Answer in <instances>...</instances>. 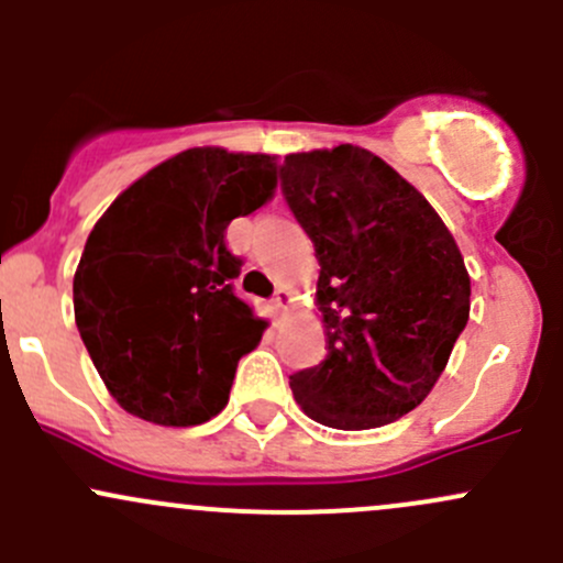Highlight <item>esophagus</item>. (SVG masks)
<instances>
[{
  "instance_id": "obj_1",
  "label": "esophagus",
  "mask_w": 563,
  "mask_h": 563,
  "mask_svg": "<svg viewBox=\"0 0 563 563\" xmlns=\"http://www.w3.org/2000/svg\"><path fill=\"white\" fill-rule=\"evenodd\" d=\"M291 302H294L291 291H288V288H277L275 299H272V308H275L277 313H286V310L291 308Z\"/></svg>"
}]
</instances>
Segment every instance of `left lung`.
Masks as SVG:
<instances>
[{
	"label": "left lung",
	"instance_id": "8db88e82",
	"mask_svg": "<svg viewBox=\"0 0 563 563\" xmlns=\"http://www.w3.org/2000/svg\"><path fill=\"white\" fill-rule=\"evenodd\" d=\"M283 196L321 264V365L291 376L316 422L371 430L413 411L450 362L471 310L455 236L389 163L354 144L286 155Z\"/></svg>",
	"mask_w": 563,
	"mask_h": 563
}]
</instances>
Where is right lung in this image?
Masks as SVG:
<instances>
[{
	"instance_id": "add662e5",
	"label": "right lung",
	"mask_w": 563,
	"mask_h": 563,
	"mask_svg": "<svg viewBox=\"0 0 563 563\" xmlns=\"http://www.w3.org/2000/svg\"><path fill=\"white\" fill-rule=\"evenodd\" d=\"M275 187L272 155L192 146L135 179L95 223L73 308L128 413L190 428L225 408L236 365L266 329L231 288L242 261L225 247V229Z\"/></svg>"
}]
</instances>
